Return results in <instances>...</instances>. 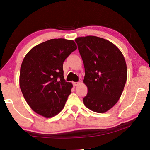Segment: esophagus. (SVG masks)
Segmentation results:
<instances>
[{"label": "esophagus", "mask_w": 150, "mask_h": 150, "mask_svg": "<svg viewBox=\"0 0 150 150\" xmlns=\"http://www.w3.org/2000/svg\"><path fill=\"white\" fill-rule=\"evenodd\" d=\"M79 83H80V82H73V86H74L75 87V86H77L78 85H79Z\"/></svg>", "instance_id": "1"}]
</instances>
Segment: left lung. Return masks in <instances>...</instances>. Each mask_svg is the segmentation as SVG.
I'll use <instances>...</instances> for the list:
<instances>
[{
    "label": "left lung",
    "mask_w": 150,
    "mask_h": 150,
    "mask_svg": "<svg viewBox=\"0 0 150 150\" xmlns=\"http://www.w3.org/2000/svg\"><path fill=\"white\" fill-rule=\"evenodd\" d=\"M75 41L83 62V83L88 90L83 99L84 105L96 112H106L117 104L126 83L125 58L115 44L101 38L88 35Z\"/></svg>",
    "instance_id": "left-lung-1"
}]
</instances>
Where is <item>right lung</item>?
Returning <instances> with one entry per match:
<instances>
[{
  "instance_id": "1",
  "label": "right lung",
  "mask_w": 150,
  "mask_h": 150,
  "mask_svg": "<svg viewBox=\"0 0 150 150\" xmlns=\"http://www.w3.org/2000/svg\"><path fill=\"white\" fill-rule=\"evenodd\" d=\"M77 48L73 40L51 39L25 55L20 69L19 86L35 112L51 118L64 108L73 85L64 79L63 62Z\"/></svg>"
}]
</instances>
